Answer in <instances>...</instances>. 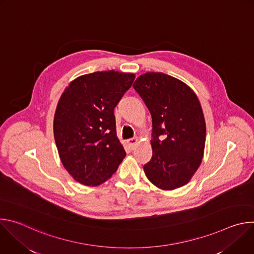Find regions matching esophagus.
<instances>
[{
	"label": "esophagus",
	"mask_w": 254,
	"mask_h": 254,
	"mask_svg": "<svg viewBox=\"0 0 254 254\" xmlns=\"http://www.w3.org/2000/svg\"><path fill=\"white\" fill-rule=\"evenodd\" d=\"M138 142V138H136V137H131V138H128L127 139V143H128V146L132 149V148H134V146L135 144Z\"/></svg>",
	"instance_id": "obj_1"
}]
</instances>
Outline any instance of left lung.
I'll list each match as a JSON object with an SVG mask.
<instances>
[{"label": "left lung", "mask_w": 254, "mask_h": 254, "mask_svg": "<svg viewBox=\"0 0 254 254\" xmlns=\"http://www.w3.org/2000/svg\"><path fill=\"white\" fill-rule=\"evenodd\" d=\"M152 116L151 161L143 171L162 190L186 185L204 155L206 124L200 101L183 81L147 72L132 84Z\"/></svg>", "instance_id": "1"}]
</instances>
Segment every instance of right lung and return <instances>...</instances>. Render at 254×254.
Listing matches in <instances>:
<instances>
[{
	"instance_id": "right-lung-1",
	"label": "right lung",
	"mask_w": 254,
	"mask_h": 254,
	"mask_svg": "<svg viewBox=\"0 0 254 254\" xmlns=\"http://www.w3.org/2000/svg\"><path fill=\"white\" fill-rule=\"evenodd\" d=\"M134 77L115 70L93 72L71 81L58 101L56 147L64 168L82 185L104 183L126 157L114 111Z\"/></svg>"
}]
</instances>
